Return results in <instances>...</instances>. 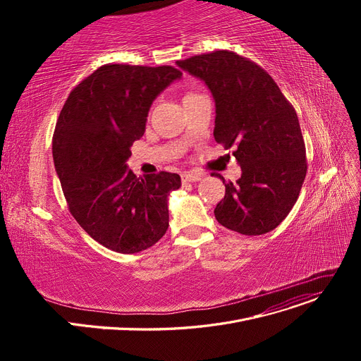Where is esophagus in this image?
I'll return each mask as SVG.
<instances>
[{
	"mask_svg": "<svg viewBox=\"0 0 361 361\" xmlns=\"http://www.w3.org/2000/svg\"><path fill=\"white\" fill-rule=\"evenodd\" d=\"M200 178H202V176H200V174L190 173V171H188V173L181 174V180H183L184 183H195V181H199Z\"/></svg>",
	"mask_w": 361,
	"mask_h": 361,
	"instance_id": "34e87169",
	"label": "esophagus"
}]
</instances>
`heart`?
I'll return each mask as SVG.
<instances>
[{
	"mask_svg": "<svg viewBox=\"0 0 361 361\" xmlns=\"http://www.w3.org/2000/svg\"><path fill=\"white\" fill-rule=\"evenodd\" d=\"M187 94H190V93H187Z\"/></svg>",
	"mask_w": 361,
	"mask_h": 361,
	"instance_id": "obj_1",
	"label": "heart"
}]
</instances>
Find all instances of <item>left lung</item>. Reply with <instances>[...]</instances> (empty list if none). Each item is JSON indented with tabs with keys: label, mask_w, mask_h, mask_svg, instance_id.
Returning <instances> with one entry per match:
<instances>
[{
	"label": "left lung",
	"mask_w": 361,
	"mask_h": 361,
	"mask_svg": "<svg viewBox=\"0 0 361 361\" xmlns=\"http://www.w3.org/2000/svg\"><path fill=\"white\" fill-rule=\"evenodd\" d=\"M206 83L215 99V140L241 166L225 183L216 221L244 235L272 231L286 219L306 178V146L297 112L271 75L233 51H214L177 61ZM218 177V176H216Z\"/></svg>",
	"instance_id": "obj_1"
}]
</instances>
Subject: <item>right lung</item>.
<instances>
[{
	"mask_svg": "<svg viewBox=\"0 0 361 361\" xmlns=\"http://www.w3.org/2000/svg\"><path fill=\"white\" fill-rule=\"evenodd\" d=\"M181 75L171 66L105 64L70 92L56 120L52 157L68 211L109 250L139 253L168 230V196L180 176L137 178L126 162L152 102Z\"/></svg>",
	"mask_w": 361,
	"mask_h": 361,
	"instance_id": "right-lung-1",
	"label": "right lung"
}]
</instances>
